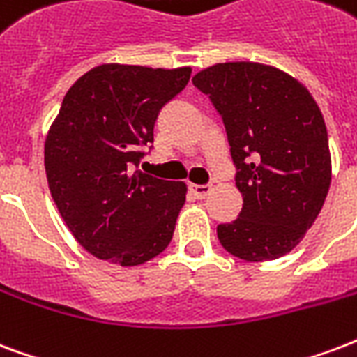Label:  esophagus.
Segmentation results:
<instances>
[{
  "label": "esophagus",
  "instance_id": "obj_1",
  "mask_svg": "<svg viewBox=\"0 0 357 357\" xmlns=\"http://www.w3.org/2000/svg\"><path fill=\"white\" fill-rule=\"evenodd\" d=\"M190 192L195 199H205L211 192V186L208 184H190Z\"/></svg>",
  "mask_w": 357,
  "mask_h": 357
}]
</instances>
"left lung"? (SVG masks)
<instances>
[{
	"label": "left lung",
	"mask_w": 357,
	"mask_h": 357,
	"mask_svg": "<svg viewBox=\"0 0 357 357\" xmlns=\"http://www.w3.org/2000/svg\"><path fill=\"white\" fill-rule=\"evenodd\" d=\"M224 120L243 208L216 227L222 246L246 261L277 259L314 224L331 182L328 130L301 82L277 67L229 61L195 75Z\"/></svg>",
	"instance_id": "1"
}]
</instances>
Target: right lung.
<instances>
[{"mask_svg":"<svg viewBox=\"0 0 357 357\" xmlns=\"http://www.w3.org/2000/svg\"><path fill=\"white\" fill-rule=\"evenodd\" d=\"M192 69L105 63L69 88L45 141L48 188L73 237L112 264L141 265L173 239L184 182L137 171L162 107Z\"/></svg>","mask_w":357,"mask_h":357,"instance_id":"add662e5","label":"right lung"}]
</instances>
